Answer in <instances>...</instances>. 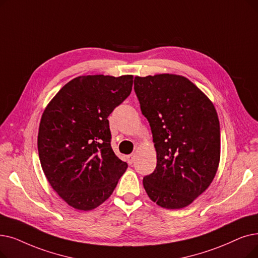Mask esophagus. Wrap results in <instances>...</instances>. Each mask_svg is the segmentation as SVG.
<instances>
[{
	"instance_id": "esophagus-1",
	"label": "esophagus",
	"mask_w": 258,
	"mask_h": 258,
	"mask_svg": "<svg viewBox=\"0 0 258 258\" xmlns=\"http://www.w3.org/2000/svg\"><path fill=\"white\" fill-rule=\"evenodd\" d=\"M134 160H135V155H130L127 156V161L130 164H132L134 162Z\"/></svg>"
}]
</instances>
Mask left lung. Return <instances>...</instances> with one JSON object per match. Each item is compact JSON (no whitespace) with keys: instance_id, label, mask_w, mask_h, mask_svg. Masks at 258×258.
Segmentation results:
<instances>
[{"instance_id":"obj_1","label":"left lung","mask_w":258,"mask_h":258,"mask_svg":"<svg viewBox=\"0 0 258 258\" xmlns=\"http://www.w3.org/2000/svg\"><path fill=\"white\" fill-rule=\"evenodd\" d=\"M134 89L148 119L157 153L155 171L143 178L158 206L182 209L214 179L220 159V126L211 100L185 77H135Z\"/></svg>"}]
</instances>
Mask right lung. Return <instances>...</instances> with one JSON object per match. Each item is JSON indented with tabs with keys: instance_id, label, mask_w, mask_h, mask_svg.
Returning <instances> with one entry per match:
<instances>
[{
	"instance_id": "obj_1",
	"label": "right lung",
	"mask_w": 258,
	"mask_h": 258,
	"mask_svg": "<svg viewBox=\"0 0 258 258\" xmlns=\"http://www.w3.org/2000/svg\"><path fill=\"white\" fill-rule=\"evenodd\" d=\"M133 79L132 75L77 77L44 109L38 134L42 170L77 210L103 204L127 169L110 147L107 117L130 96Z\"/></svg>"
}]
</instances>
